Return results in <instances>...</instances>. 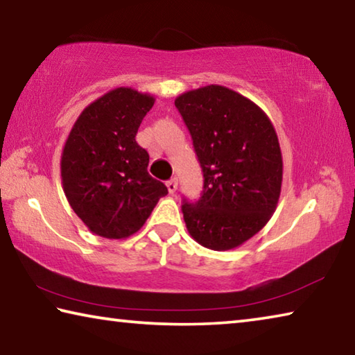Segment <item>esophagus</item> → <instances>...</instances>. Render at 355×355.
Returning a JSON list of instances; mask_svg holds the SVG:
<instances>
[{
    "label": "esophagus",
    "mask_w": 355,
    "mask_h": 355,
    "mask_svg": "<svg viewBox=\"0 0 355 355\" xmlns=\"http://www.w3.org/2000/svg\"><path fill=\"white\" fill-rule=\"evenodd\" d=\"M166 186H167V189H169L171 194H173V192H175L177 188H178V180L177 178H172V180H169V182L166 183Z\"/></svg>",
    "instance_id": "34e87169"
}]
</instances>
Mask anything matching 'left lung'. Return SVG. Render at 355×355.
<instances>
[{"instance_id":"8db88e82","label":"left lung","mask_w":355,"mask_h":355,"mask_svg":"<svg viewBox=\"0 0 355 355\" xmlns=\"http://www.w3.org/2000/svg\"><path fill=\"white\" fill-rule=\"evenodd\" d=\"M203 171L199 202L183 203L189 235L230 250L257 235L279 203L284 161L277 133L260 106L209 84L175 98Z\"/></svg>"}]
</instances>
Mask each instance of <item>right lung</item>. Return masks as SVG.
Listing matches in <instances>:
<instances>
[{
    "instance_id": "obj_1",
    "label": "right lung",
    "mask_w": 355,
    "mask_h": 355,
    "mask_svg": "<svg viewBox=\"0 0 355 355\" xmlns=\"http://www.w3.org/2000/svg\"><path fill=\"white\" fill-rule=\"evenodd\" d=\"M153 105V95L116 87L84 107L70 130L61 155L62 189L94 235H135L167 194L147 172L148 153L136 142Z\"/></svg>"
}]
</instances>
